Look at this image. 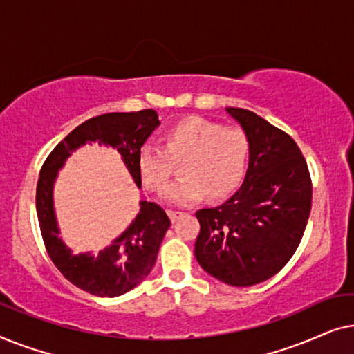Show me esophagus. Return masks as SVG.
Here are the masks:
<instances>
[{
    "instance_id": "1",
    "label": "esophagus",
    "mask_w": 354,
    "mask_h": 354,
    "mask_svg": "<svg viewBox=\"0 0 354 354\" xmlns=\"http://www.w3.org/2000/svg\"><path fill=\"white\" fill-rule=\"evenodd\" d=\"M182 216H183V212H180V211H169V217H171L172 222H176L178 217H182Z\"/></svg>"
}]
</instances>
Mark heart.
Listing matches in <instances>:
<instances>
[{"mask_svg":"<svg viewBox=\"0 0 354 354\" xmlns=\"http://www.w3.org/2000/svg\"><path fill=\"white\" fill-rule=\"evenodd\" d=\"M161 142L162 149L143 145L135 164L143 187L161 193L171 180L172 162L182 161V178L164 193L169 205H193L206 193L212 200H221L243 180L250 156L243 130L222 127L203 118H185L164 130Z\"/></svg>","mask_w":354,"mask_h":354,"instance_id":"b5f03b06","label":"heart"}]
</instances>
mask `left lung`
<instances>
[{
	"label": "left lung",
	"mask_w": 354,
	"mask_h": 354,
	"mask_svg": "<svg viewBox=\"0 0 354 354\" xmlns=\"http://www.w3.org/2000/svg\"><path fill=\"white\" fill-rule=\"evenodd\" d=\"M250 142L241 187L221 206L196 211L195 258L232 287L279 272L297 251L311 211V178L295 140L251 111L225 108Z\"/></svg>",
	"instance_id": "obj_1"
}]
</instances>
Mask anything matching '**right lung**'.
I'll use <instances>...</instances> for the list:
<instances>
[{
  "label": "right lung",
  "mask_w": 354,
  "mask_h": 354,
  "mask_svg": "<svg viewBox=\"0 0 354 354\" xmlns=\"http://www.w3.org/2000/svg\"><path fill=\"white\" fill-rule=\"evenodd\" d=\"M159 124L161 120L154 109L98 115L72 130L43 164L37 183V216L43 241L59 272L84 292L101 298H114L142 283L154 268L171 219L156 203L140 201L138 214L111 245L98 251V254L93 251L74 253L59 236L61 229L55 209L57 174L72 153L86 143H98L119 153L135 185L142 188L135 159L138 149Z\"/></svg>",
  "instance_id": "obj_1"
}]
</instances>
